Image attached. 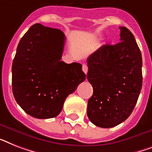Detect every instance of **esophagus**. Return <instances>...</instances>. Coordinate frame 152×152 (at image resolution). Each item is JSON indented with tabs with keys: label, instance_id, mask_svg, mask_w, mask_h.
Listing matches in <instances>:
<instances>
[{
	"label": "esophagus",
	"instance_id": "1",
	"mask_svg": "<svg viewBox=\"0 0 152 152\" xmlns=\"http://www.w3.org/2000/svg\"><path fill=\"white\" fill-rule=\"evenodd\" d=\"M82 69L83 71V72H84L85 74L87 73V71H88V67H87V65H83V67H82Z\"/></svg>",
	"mask_w": 152,
	"mask_h": 152
}]
</instances>
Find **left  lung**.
I'll return each instance as SVG.
<instances>
[{"label":"left lung","instance_id":"left-lung-1","mask_svg":"<svg viewBox=\"0 0 152 152\" xmlns=\"http://www.w3.org/2000/svg\"><path fill=\"white\" fill-rule=\"evenodd\" d=\"M120 42L105 44L87 58V78L93 87L87 116L102 128L119 125L130 115L142 87V57L134 36L120 26Z\"/></svg>","mask_w":152,"mask_h":152}]
</instances>
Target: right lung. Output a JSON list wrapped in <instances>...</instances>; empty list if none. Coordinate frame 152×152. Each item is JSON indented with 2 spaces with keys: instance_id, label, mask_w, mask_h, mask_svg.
Segmentation results:
<instances>
[{
  "instance_id": "obj_1",
  "label": "right lung",
  "mask_w": 152,
  "mask_h": 152,
  "mask_svg": "<svg viewBox=\"0 0 152 152\" xmlns=\"http://www.w3.org/2000/svg\"><path fill=\"white\" fill-rule=\"evenodd\" d=\"M65 37L60 29L32 26L20 40L12 63V92L25 112L37 119L57 116L86 75L82 65L61 61Z\"/></svg>"
}]
</instances>
